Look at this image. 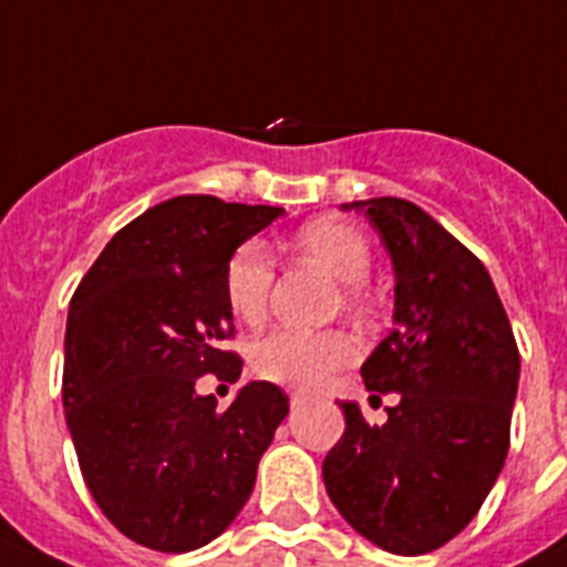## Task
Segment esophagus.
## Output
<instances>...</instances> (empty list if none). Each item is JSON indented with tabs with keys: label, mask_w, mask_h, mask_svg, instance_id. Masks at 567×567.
<instances>
[{
	"label": "esophagus",
	"mask_w": 567,
	"mask_h": 567,
	"mask_svg": "<svg viewBox=\"0 0 567 567\" xmlns=\"http://www.w3.org/2000/svg\"><path fill=\"white\" fill-rule=\"evenodd\" d=\"M306 402H309V396H306V393H292V396H289V404H292V410L303 408Z\"/></svg>",
	"instance_id": "1"
}]
</instances>
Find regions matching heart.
<instances>
[{"label": "heart", "instance_id": "obj_1", "mask_svg": "<svg viewBox=\"0 0 567 567\" xmlns=\"http://www.w3.org/2000/svg\"><path fill=\"white\" fill-rule=\"evenodd\" d=\"M298 247L348 284V295L360 298V284L371 275L373 258L368 238L340 219H315L298 233ZM275 280V261L261 238H249L225 267V298L233 315L258 323L267 315ZM354 360V342L337 331L278 329L256 342L252 368L258 377L292 388H318L337 368Z\"/></svg>", "mask_w": 567, "mask_h": 567}]
</instances>
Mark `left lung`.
<instances>
[{
  "label": "left lung",
  "mask_w": 567,
  "mask_h": 567,
  "mask_svg": "<svg viewBox=\"0 0 567 567\" xmlns=\"http://www.w3.org/2000/svg\"><path fill=\"white\" fill-rule=\"evenodd\" d=\"M393 264V329L362 362L368 391L399 393L385 424L340 402L323 461L337 512L382 551L419 557L464 532L508 453L520 354L489 272L433 216L396 196L348 202Z\"/></svg>",
  "instance_id": "left-lung-1"
}]
</instances>
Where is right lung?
Instances as JSON below:
<instances>
[{"instance_id": "add662e5", "label": "right lung", "mask_w": 567, "mask_h": 567, "mask_svg": "<svg viewBox=\"0 0 567 567\" xmlns=\"http://www.w3.org/2000/svg\"><path fill=\"white\" fill-rule=\"evenodd\" d=\"M284 207L176 196L128 221L66 315L64 415L92 497L117 532L165 554L238 517L289 399L247 382L227 410L196 379H238L225 267Z\"/></svg>"}]
</instances>
